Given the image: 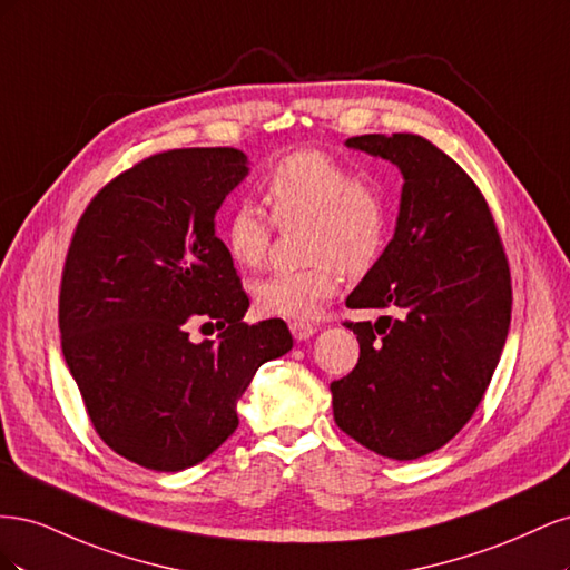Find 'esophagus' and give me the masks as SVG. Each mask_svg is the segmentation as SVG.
Returning a JSON list of instances; mask_svg holds the SVG:
<instances>
[{"label": "esophagus", "mask_w": 570, "mask_h": 570, "mask_svg": "<svg viewBox=\"0 0 570 570\" xmlns=\"http://www.w3.org/2000/svg\"><path fill=\"white\" fill-rule=\"evenodd\" d=\"M289 331H292V335H295V340L302 342V340H308V337L316 333V325L306 323V321H292L289 323Z\"/></svg>", "instance_id": "obj_1"}]
</instances>
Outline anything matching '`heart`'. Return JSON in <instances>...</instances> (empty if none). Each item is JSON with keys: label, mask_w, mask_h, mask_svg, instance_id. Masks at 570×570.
I'll use <instances>...</instances> for the list:
<instances>
[{"label": "heart", "mask_w": 570, "mask_h": 570, "mask_svg": "<svg viewBox=\"0 0 570 570\" xmlns=\"http://www.w3.org/2000/svg\"><path fill=\"white\" fill-rule=\"evenodd\" d=\"M264 195L281 228L306 226L304 256L312 264L254 283V304L268 316L308 318L337 292L340 271L358 275L373 266L385 239V202L371 183L316 149L275 164ZM220 239L237 266L256 271L271 249V223L256 206L237 204L220 223Z\"/></svg>", "instance_id": "heart-1"}]
</instances>
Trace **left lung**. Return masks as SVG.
<instances>
[{"label":"left lung","instance_id":"obj_1","mask_svg":"<svg viewBox=\"0 0 570 570\" xmlns=\"http://www.w3.org/2000/svg\"><path fill=\"white\" fill-rule=\"evenodd\" d=\"M347 147L404 176L394 237L347 306L400 318L344 323L361 354L331 385L333 416L366 450L411 461L450 442L482 402L509 333V262L478 185L425 137L358 135Z\"/></svg>","mask_w":570,"mask_h":570}]
</instances>
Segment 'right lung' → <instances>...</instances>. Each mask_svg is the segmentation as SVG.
<instances>
[{
	"instance_id": "add662e5",
	"label": "right lung",
	"mask_w": 570,
	"mask_h": 570,
	"mask_svg": "<svg viewBox=\"0 0 570 570\" xmlns=\"http://www.w3.org/2000/svg\"><path fill=\"white\" fill-rule=\"evenodd\" d=\"M249 174L233 147L170 149L99 189L66 254L59 331L97 435L128 461L176 473L237 428L256 368L292 350L285 321L245 323L249 297L214 218ZM216 324V341L188 327Z\"/></svg>"
}]
</instances>
